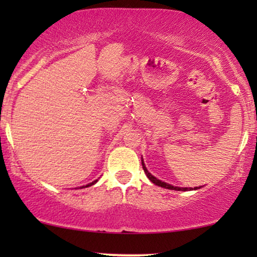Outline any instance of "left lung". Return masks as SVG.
<instances>
[{
  "label": "left lung",
  "mask_w": 257,
  "mask_h": 257,
  "mask_svg": "<svg viewBox=\"0 0 257 257\" xmlns=\"http://www.w3.org/2000/svg\"><path fill=\"white\" fill-rule=\"evenodd\" d=\"M142 165H143V168H144V172H145V174L147 175V178L150 179L151 180V182H153L154 185H157V186H160V187H163V188H167V189H174V191H192V189H199V188H201L202 186H200V187H194V188H192V187H178V186H173V185H170V184H167V182H165V181H161V180H159V179L158 178H156L154 177V175H152L150 173L149 171H147V168H146V166H145V163H144V160H143V158H142Z\"/></svg>",
  "instance_id": "left-lung-1"
}]
</instances>
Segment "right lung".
Returning <instances> with one entry per match:
<instances>
[{"label": "right lung", "instance_id": "1", "mask_svg": "<svg viewBox=\"0 0 257 257\" xmlns=\"http://www.w3.org/2000/svg\"><path fill=\"white\" fill-rule=\"evenodd\" d=\"M98 180H94V181H92V182H90V184H87L86 186H82V187H80V188H85V187H90V186H92V185H94V184H96V182H97Z\"/></svg>", "mask_w": 257, "mask_h": 257}]
</instances>
